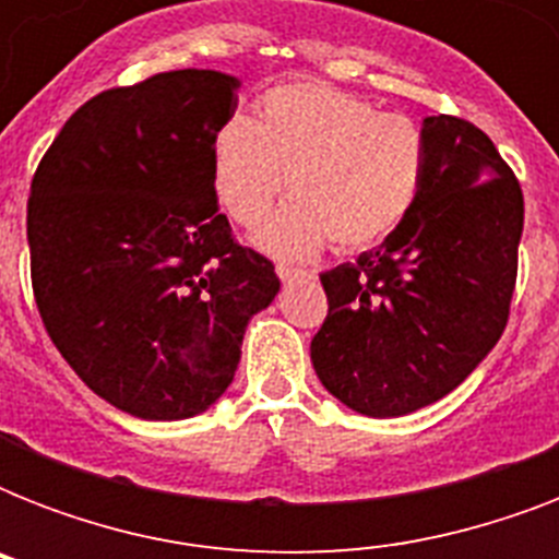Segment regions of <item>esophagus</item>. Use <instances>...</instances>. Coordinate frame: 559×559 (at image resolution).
Here are the masks:
<instances>
[{
	"instance_id": "34e87169",
	"label": "esophagus",
	"mask_w": 559,
	"mask_h": 559,
	"mask_svg": "<svg viewBox=\"0 0 559 559\" xmlns=\"http://www.w3.org/2000/svg\"><path fill=\"white\" fill-rule=\"evenodd\" d=\"M275 272H278L281 281H296V278H305V275H310V272L301 270V266H293V263H278V266H275Z\"/></svg>"
}]
</instances>
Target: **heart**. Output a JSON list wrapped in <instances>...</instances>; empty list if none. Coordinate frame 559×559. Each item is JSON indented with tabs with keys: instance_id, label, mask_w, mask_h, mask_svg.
Wrapping results in <instances>:
<instances>
[{
	"instance_id": "obj_1",
	"label": "heart",
	"mask_w": 559,
	"mask_h": 559,
	"mask_svg": "<svg viewBox=\"0 0 559 559\" xmlns=\"http://www.w3.org/2000/svg\"><path fill=\"white\" fill-rule=\"evenodd\" d=\"M424 177L426 135L415 118L328 83L275 86L254 121L231 118L214 139V191L237 226L263 223L289 188L296 202L261 231L263 249L287 258L328 237L342 252L380 243L412 214Z\"/></svg>"
}]
</instances>
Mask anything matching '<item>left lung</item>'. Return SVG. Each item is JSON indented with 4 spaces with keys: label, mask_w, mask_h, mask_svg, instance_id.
<instances>
[{
    "label": "left lung",
    "mask_w": 559,
    "mask_h": 559,
    "mask_svg": "<svg viewBox=\"0 0 559 559\" xmlns=\"http://www.w3.org/2000/svg\"><path fill=\"white\" fill-rule=\"evenodd\" d=\"M420 200L377 249L322 272L319 380L359 415L397 417L467 380L511 316L520 179L476 124L429 116Z\"/></svg>",
    "instance_id": "obj_1"
}]
</instances>
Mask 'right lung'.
Here are the masks:
<instances>
[{
	"mask_svg": "<svg viewBox=\"0 0 559 559\" xmlns=\"http://www.w3.org/2000/svg\"><path fill=\"white\" fill-rule=\"evenodd\" d=\"M237 81L159 72L74 109L28 197L39 319L98 397L144 420L200 415L235 380L249 319L281 289L214 191Z\"/></svg>",
	"mask_w": 559,
	"mask_h": 559,
	"instance_id": "add662e5",
	"label": "right lung"
}]
</instances>
